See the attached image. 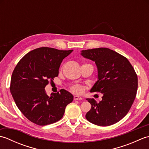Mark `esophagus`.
Masks as SVG:
<instances>
[{
	"mask_svg": "<svg viewBox=\"0 0 149 149\" xmlns=\"http://www.w3.org/2000/svg\"><path fill=\"white\" fill-rule=\"evenodd\" d=\"M74 100H82V99H83V98H82L81 97H79V96H77V95H75V96H74Z\"/></svg>",
	"mask_w": 149,
	"mask_h": 149,
	"instance_id": "1",
	"label": "esophagus"
}]
</instances>
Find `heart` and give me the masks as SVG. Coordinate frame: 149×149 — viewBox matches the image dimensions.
Segmentation results:
<instances>
[{"instance_id":"b5f03b06","label":"heart","mask_w":149,"mask_h":149,"mask_svg":"<svg viewBox=\"0 0 149 149\" xmlns=\"http://www.w3.org/2000/svg\"><path fill=\"white\" fill-rule=\"evenodd\" d=\"M72 91L75 93H81L83 92V88L80 85H75L72 88Z\"/></svg>"}]
</instances>
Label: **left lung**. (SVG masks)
Listing matches in <instances>:
<instances>
[{"mask_svg": "<svg viewBox=\"0 0 149 149\" xmlns=\"http://www.w3.org/2000/svg\"><path fill=\"white\" fill-rule=\"evenodd\" d=\"M84 58L95 63L98 80L91 92L103 93L99 102L86 99L91 107L86 115L90 122L109 126L119 122L131 109L136 95L138 77L128 59L107 48L82 50Z\"/></svg>", "mask_w": 149, "mask_h": 149, "instance_id": "1", "label": "left lung"}]
</instances>
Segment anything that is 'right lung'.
I'll return each instance as SVG.
<instances>
[{
	"instance_id": "obj_1",
	"label": "right lung",
	"mask_w": 149,
	"mask_h": 149,
	"mask_svg": "<svg viewBox=\"0 0 149 149\" xmlns=\"http://www.w3.org/2000/svg\"><path fill=\"white\" fill-rule=\"evenodd\" d=\"M73 51L40 47L28 52L13 72L10 91L22 114L39 125L58 122L64 115L66 106L74 96L68 91L47 95L45 88L58 77L63 59Z\"/></svg>"
}]
</instances>
